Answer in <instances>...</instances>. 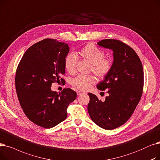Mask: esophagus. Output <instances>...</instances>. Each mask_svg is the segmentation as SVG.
<instances>
[{"mask_svg": "<svg viewBox=\"0 0 160 160\" xmlns=\"http://www.w3.org/2000/svg\"><path fill=\"white\" fill-rule=\"evenodd\" d=\"M82 94H83L82 92H81V91H78L77 92V94H78V96H80V95H81Z\"/></svg>", "mask_w": 160, "mask_h": 160, "instance_id": "1", "label": "esophagus"}]
</instances>
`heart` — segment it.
<instances>
[{
    "label": "heart",
    "mask_w": 160,
    "mask_h": 160,
    "mask_svg": "<svg viewBox=\"0 0 160 160\" xmlns=\"http://www.w3.org/2000/svg\"><path fill=\"white\" fill-rule=\"evenodd\" d=\"M78 54L90 63V70L98 78H103L108 74L111 68L110 60L105 58L104 52L93 43H88L82 47ZM78 58L75 53L70 52L64 58V68L70 73L75 71ZM96 82L93 75H78L72 81V85L78 89L85 91Z\"/></svg>",
    "instance_id": "heart-1"
}]
</instances>
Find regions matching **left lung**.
<instances>
[{
  "instance_id": "obj_1",
  "label": "left lung",
  "mask_w": 160,
  "mask_h": 160,
  "mask_svg": "<svg viewBox=\"0 0 160 160\" xmlns=\"http://www.w3.org/2000/svg\"><path fill=\"white\" fill-rule=\"evenodd\" d=\"M100 47L112 51L111 70L99 82L97 88L107 89L105 100L88 93V112L92 120L105 130H113L130 118L142 93L144 72L142 65L135 51L119 40L106 39L97 43Z\"/></svg>"
}]
</instances>
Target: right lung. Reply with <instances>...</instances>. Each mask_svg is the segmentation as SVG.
I'll list each match as a JSON object with an SVG mask.
<instances>
[{"label": "right lung", "instance_id": "right-lung-1", "mask_svg": "<svg viewBox=\"0 0 160 160\" xmlns=\"http://www.w3.org/2000/svg\"><path fill=\"white\" fill-rule=\"evenodd\" d=\"M69 51L68 43L45 39L27 50L17 68L15 81L21 107L30 121L42 128L64 121L68 105L77 98L70 88L59 93L51 88L65 73L64 58Z\"/></svg>", "mask_w": 160, "mask_h": 160}]
</instances>
